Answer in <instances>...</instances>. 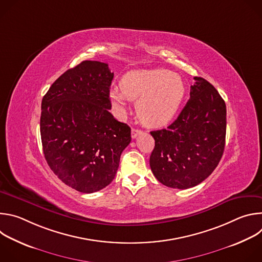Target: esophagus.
Wrapping results in <instances>:
<instances>
[{"mask_svg": "<svg viewBox=\"0 0 262 262\" xmlns=\"http://www.w3.org/2000/svg\"><path fill=\"white\" fill-rule=\"evenodd\" d=\"M140 134H142L141 129H137V128H133L132 129V138L133 139H136Z\"/></svg>", "mask_w": 262, "mask_h": 262, "instance_id": "34e87169", "label": "esophagus"}]
</instances>
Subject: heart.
I'll return each mask as SVG.
<instances>
[{
  "mask_svg": "<svg viewBox=\"0 0 262 262\" xmlns=\"http://www.w3.org/2000/svg\"><path fill=\"white\" fill-rule=\"evenodd\" d=\"M184 83L176 73L169 70L141 69L127 72L119 87H113L110 97L123 110L127 100L137 101L136 110L140 120L148 126H162L168 123L183 100Z\"/></svg>",
  "mask_w": 262,
  "mask_h": 262,
  "instance_id": "obj_1",
  "label": "heart"
}]
</instances>
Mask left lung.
I'll return each instance as SVG.
<instances>
[{"mask_svg": "<svg viewBox=\"0 0 262 262\" xmlns=\"http://www.w3.org/2000/svg\"><path fill=\"white\" fill-rule=\"evenodd\" d=\"M190 99L167 128L150 132L156 141L151 171L173 189H190L206 179L220 163L226 138V104L205 79L195 77Z\"/></svg>", "mask_w": 262, "mask_h": 262, "instance_id": "8db88e82", "label": "left lung"}]
</instances>
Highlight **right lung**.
Here are the masks:
<instances>
[{"label":"right lung","mask_w":262,"mask_h":262,"mask_svg":"<svg viewBox=\"0 0 262 262\" xmlns=\"http://www.w3.org/2000/svg\"><path fill=\"white\" fill-rule=\"evenodd\" d=\"M114 78L106 63L83 61L66 70L42 98L40 135L51 170L70 188L94 193L113 181L130 127L108 110Z\"/></svg>","instance_id":"right-lung-1"}]
</instances>
